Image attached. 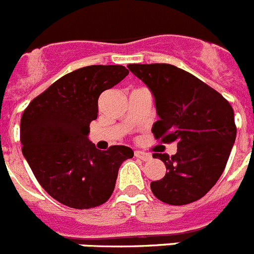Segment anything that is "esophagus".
<instances>
[{
	"label": "esophagus",
	"instance_id": "esophagus-1",
	"mask_svg": "<svg viewBox=\"0 0 254 254\" xmlns=\"http://www.w3.org/2000/svg\"><path fill=\"white\" fill-rule=\"evenodd\" d=\"M134 156H136V158H138L140 159V160H142V161H147V160H150V159H151V154H149V152H143V151H134Z\"/></svg>",
	"mask_w": 254,
	"mask_h": 254
}]
</instances>
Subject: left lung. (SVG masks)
<instances>
[{
    "mask_svg": "<svg viewBox=\"0 0 254 254\" xmlns=\"http://www.w3.org/2000/svg\"><path fill=\"white\" fill-rule=\"evenodd\" d=\"M147 85L160 120L156 140L177 142V154H154L167 168L152 193L169 205H187L205 196L219 181L237 137L234 111L228 100L199 78L168 64L127 66Z\"/></svg>",
    "mask_w": 254,
    "mask_h": 254,
    "instance_id": "obj_1",
    "label": "left lung"
}]
</instances>
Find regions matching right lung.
Here are the masks:
<instances>
[{
    "mask_svg": "<svg viewBox=\"0 0 254 254\" xmlns=\"http://www.w3.org/2000/svg\"><path fill=\"white\" fill-rule=\"evenodd\" d=\"M127 75L128 69L120 64L75 69L34 98L22 113V155L39 185L62 205L82 210L107 202L121 164L133 156L127 146L102 151L87 138L100 94Z\"/></svg>",
    "mask_w": 254,
    "mask_h": 254,
    "instance_id": "add662e5",
    "label": "right lung"
}]
</instances>
